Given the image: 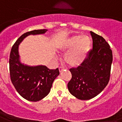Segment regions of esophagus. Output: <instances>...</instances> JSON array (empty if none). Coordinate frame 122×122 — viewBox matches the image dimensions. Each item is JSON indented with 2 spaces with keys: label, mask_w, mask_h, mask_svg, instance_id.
Masks as SVG:
<instances>
[{
  "label": "esophagus",
  "mask_w": 122,
  "mask_h": 122,
  "mask_svg": "<svg viewBox=\"0 0 122 122\" xmlns=\"http://www.w3.org/2000/svg\"><path fill=\"white\" fill-rule=\"evenodd\" d=\"M59 72H60V73H61L63 71H64V67H60L59 68Z\"/></svg>",
  "instance_id": "34e87169"
}]
</instances>
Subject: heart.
Masks as SVG:
<instances>
[{
    "label": "heart",
    "instance_id": "1",
    "mask_svg": "<svg viewBox=\"0 0 122 122\" xmlns=\"http://www.w3.org/2000/svg\"><path fill=\"white\" fill-rule=\"evenodd\" d=\"M91 40L87 36H73L64 40L59 43L57 49L61 53H66L65 62L69 67L81 65L87 57L91 49Z\"/></svg>",
    "mask_w": 122,
    "mask_h": 122
}]
</instances>
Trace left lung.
<instances>
[{
	"label": "left lung",
	"instance_id": "8db88e82",
	"mask_svg": "<svg viewBox=\"0 0 122 122\" xmlns=\"http://www.w3.org/2000/svg\"><path fill=\"white\" fill-rule=\"evenodd\" d=\"M93 47L81 66L71 69L72 78L67 87L69 92L79 100L97 97L107 86L110 76L112 51L102 36L91 31Z\"/></svg>",
	"mask_w": 122,
	"mask_h": 122
}]
</instances>
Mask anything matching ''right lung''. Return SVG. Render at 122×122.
Wrapping results in <instances>:
<instances>
[{
  "label": "right lung",
  "mask_w": 122,
  "mask_h": 122,
  "mask_svg": "<svg viewBox=\"0 0 122 122\" xmlns=\"http://www.w3.org/2000/svg\"><path fill=\"white\" fill-rule=\"evenodd\" d=\"M47 30H36L26 32L18 39L12 47L9 59L10 75L12 84L21 97L37 102L49 93L52 84L59 75V69H49L46 65L31 66L21 61L19 46L30 35L45 34Z\"/></svg>",
  "instance_id": "1"
}]
</instances>
